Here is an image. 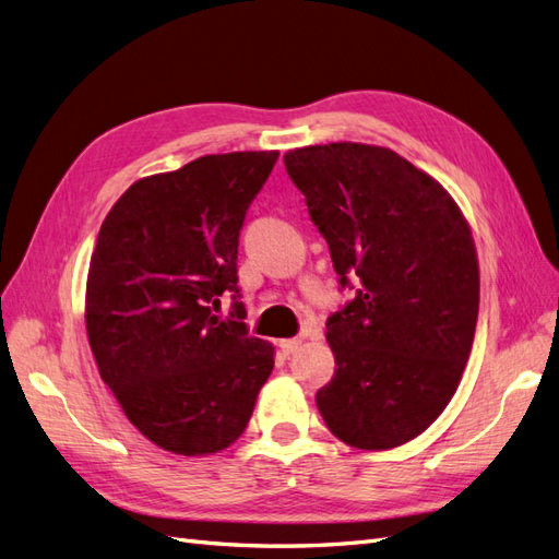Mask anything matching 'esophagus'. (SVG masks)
I'll return each mask as SVG.
<instances>
[{
    "label": "esophagus",
    "mask_w": 559,
    "mask_h": 559,
    "mask_svg": "<svg viewBox=\"0 0 559 559\" xmlns=\"http://www.w3.org/2000/svg\"><path fill=\"white\" fill-rule=\"evenodd\" d=\"M300 347H302L300 337H289V341H282L280 343V349H282L284 357H292V354H296Z\"/></svg>",
    "instance_id": "esophagus-1"
}]
</instances>
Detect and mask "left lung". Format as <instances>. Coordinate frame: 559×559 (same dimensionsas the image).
<instances>
[{"label":"left lung","mask_w":559,"mask_h":559,"mask_svg":"<svg viewBox=\"0 0 559 559\" xmlns=\"http://www.w3.org/2000/svg\"><path fill=\"white\" fill-rule=\"evenodd\" d=\"M286 173L354 298L326 321L335 376L317 408L343 443L389 450L445 411L476 335L480 275L462 210L396 151L294 148Z\"/></svg>","instance_id":"left-lung-1"}]
</instances>
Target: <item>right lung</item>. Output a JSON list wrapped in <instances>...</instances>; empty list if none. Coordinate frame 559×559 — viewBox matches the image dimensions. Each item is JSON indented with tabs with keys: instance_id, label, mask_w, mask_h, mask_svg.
I'll list each match as a JSON object with an SVG mask.
<instances>
[{
	"instance_id": "add662e5",
	"label": "right lung",
	"mask_w": 559,
	"mask_h": 559,
	"mask_svg": "<svg viewBox=\"0 0 559 559\" xmlns=\"http://www.w3.org/2000/svg\"><path fill=\"white\" fill-rule=\"evenodd\" d=\"M277 151L202 156L134 181L97 235L86 331L99 378L158 448L202 456L247 429L275 347L247 333L238 245ZM233 290L238 318L211 308Z\"/></svg>"
}]
</instances>
